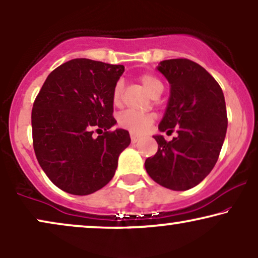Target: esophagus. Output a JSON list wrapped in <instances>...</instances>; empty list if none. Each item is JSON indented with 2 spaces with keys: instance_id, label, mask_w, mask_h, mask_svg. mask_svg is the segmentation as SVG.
Wrapping results in <instances>:
<instances>
[{
  "instance_id": "obj_1",
  "label": "esophagus",
  "mask_w": 258,
  "mask_h": 258,
  "mask_svg": "<svg viewBox=\"0 0 258 258\" xmlns=\"http://www.w3.org/2000/svg\"><path fill=\"white\" fill-rule=\"evenodd\" d=\"M138 140H139V137H138V136L131 135V142H132L133 144H136L137 142H138Z\"/></svg>"
}]
</instances>
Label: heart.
Segmentation results:
<instances>
[{
    "label": "heart",
    "mask_w": 258,
    "mask_h": 258,
    "mask_svg": "<svg viewBox=\"0 0 258 258\" xmlns=\"http://www.w3.org/2000/svg\"><path fill=\"white\" fill-rule=\"evenodd\" d=\"M139 81L142 82L144 88L146 89L152 97H158L163 92L164 86L159 79L154 75L145 73L139 77ZM122 95V86L118 82L112 91V104L114 106H119L121 104ZM154 121V115L152 114H140L132 111L122 112L118 116V125L126 131L133 133V135H143L145 133L149 127Z\"/></svg>",
    "instance_id": "obj_1"
}]
</instances>
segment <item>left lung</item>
I'll return each mask as SVG.
<instances>
[{
	"mask_svg": "<svg viewBox=\"0 0 258 258\" xmlns=\"http://www.w3.org/2000/svg\"><path fill=\"white\" fill-rule=\"evenodd\" d=\"M158 71L171 86L159 130H176L178 136L171 142L154 136L158 151L147 158L145 169L161 186L185 191L201 183L217 163L228 127L224 94L209 72L188 59L164 60Z\"/></svg>",
	"mask_w": 258,
	"mask_h": 258,
	"instance_id": "1",
	"label": "left lung"
}]
</instances>
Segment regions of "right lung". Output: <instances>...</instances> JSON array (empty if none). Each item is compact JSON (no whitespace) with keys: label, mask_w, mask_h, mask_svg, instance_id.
<instances>
[{"label":"right lung","mask_w":258,"mask_h":258,"mask_svg":"<svg viewBox=\"0 0 258 258\" xmlns=\"http://www.w3.org/2000/svg\"><path fill=\"white\" fill-rule=\"evenodd\" d=\"M122 64L89 59L67 61L51 72L34 101L33 146L51 183L85 196L114 176L119 154L131 143L113 118L112 91ZM94 131H104L95 137Z\"/></svg>","instance_id":"obj_1"}]
</instances>
